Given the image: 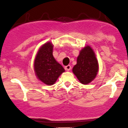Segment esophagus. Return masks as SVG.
<instances>
[{
	"mask_svg": "<svg viewBox=\"0 0 128 128\" xmlns=\"http://www.w3.org/2000/svg\"><path fill=\"white\" fill-rule=\"evenodd\" d=\"M65 69L66 70H68V71H69V70L71 69V66H70V65H68L66 66L65 67Z\"/></svg>",
	"mask_w": 128,
	"mask_h": 128,
	"instance_id": "obj_1",
	"label": "esophagus"
}]
</instances>
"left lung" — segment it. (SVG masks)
Instances as JSON below:
<instances>
[{
  "label": "left lung",
  "mask_w": 128,
  "mask_h": 128,
  "mask_svg": "<svg viewBox=\"0 0 128 128\" xmlns=\"http://www.w3.org/2000/svg\"><path fill=\"white\" fill-rule=\"evenodd\" d=\"M72 72L82 84H88L96 77L98 72V63L90 46H86L80 51Z\"/></svg>",
  "instance_id": "obj_1"
}]
</instances>
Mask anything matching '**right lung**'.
Here are the masks:
<instances>
[{"label":"right lung","mask_w":128,"mask_h":128,"mask_svg":"<svg viewBox=\"0 0 128 128\" xmlns=\"http://www.w3.org/2000/svg\"><path fill=\"white\" fill-rule=\"evenodd\" d=\"M53 45L51 42L44 44L39 49L34 62V70L37 78L49 86L53 85L65 71L52 55Z\"/></svg>","instance_id":"obj_1"}]
</instances>
